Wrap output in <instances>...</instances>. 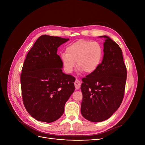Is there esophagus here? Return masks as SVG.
Instances as JSON below:
<instances>
[{
    "label": "esophagus",
    "mask_w": 145,
    "mask_h": 145,
    "mask_svg": "<svg viewBox=\"0 0 145 145\" xmlns=\"http://www.w3.org/2000/svg\"><path fill=\"white\" fill-rule=\"evenodd\" d=\"M80 86H81V82L78 79H76L74 82V86L76 89L78 90L80 88Z\"/></svg>",
    "instance_id": "34e87169"
}]
</instances>
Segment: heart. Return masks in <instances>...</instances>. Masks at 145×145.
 I'll use <instances>...</instances> for the list:
<instances>
[{"instance_id":"obj_1","label":"heart","mask_w":145,"mask_h":145,"mask_svg":"<svg viewBox=\"0 0 145 145\" xmlns=\"http://www.w3.org/2000/svg\"><path fill=\"white\" fill-rule=\"evenodd\" d=\"M102 55V47L97 42L80 39L68 45L66 53H62L60 58L67 73L72 72L76 62L80 71L90 74L100 65Z\"/></svg>"}]
</instances>
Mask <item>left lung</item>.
Returning a JSON list of instances; mask_svg holds the SVG:
<instances>
[{"mask_svg": "<svg viewBox=\"0 0 145 145\" xmlns=\"http://www.w3.org/2000/svg\"><path fill=\"white\" fill-rule=\"evenodd\" d=\"M103 43V57L97 70L83 78L82 115L92 122L109 119L123 101L127 77L122 51L108 36Z\"/></svg>", "mask_w": 145, "mask_h": 145, "instance_id": "left-lung-1", "label": "left lung"}]
</instances>
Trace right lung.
<instances>
[{
	"instance_id": "add662e5",
	"label": "right lung",
	"mask_w": 145,
	"mask_h": 145,
	"mask_svg": "<svg viewBox=\"0 0 145 145\" xmlns=\"http://www.w3.org/2000/svg\"><path fill=\"white\" fill-rule=\"evenodd\" d=\"M69 39L40 36L26 56L20 75L25 107L38 121L51 123L63 115L75 89V78L62 72L57 48Z\"/></svg>"
}]
</instances>
